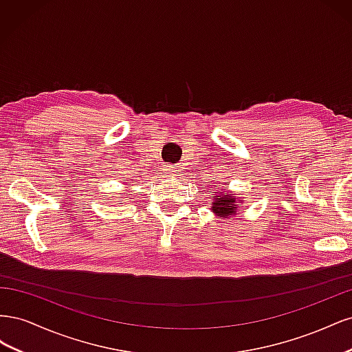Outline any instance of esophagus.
Listing matches in <instances>:
<instances>
[{
	"mask_svg": "<svg viewBox=\"0 0 352 352\" xmlns=\"http://www.w3.org/2000/svg\"><path fill=\"white\" fill-rule=\"evenodd\" d=\"M167 172H168V173H175V168H173V167H170V166H168V168H167Z\"/></svg>",
	"mask_w": 352,
	"mask_h": 352,
	"instance_id": "34e87169",
	"label": "esophagus"
}]
</instances>
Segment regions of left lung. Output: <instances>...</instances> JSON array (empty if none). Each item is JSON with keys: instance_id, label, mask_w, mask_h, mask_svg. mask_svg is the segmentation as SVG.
<instances>
[{"instance_id": "8db88e82", "label": "left lung", "mask_w": 352, "mask_h": 352, "mask_svg": "<svg viewBox=\"0 0 352 352\" xmlns=\"http://www.w3.org/2000/svg\"><path fill=\"white\" fill-rule=\"evenodd\" d=\"M217 194H219V198H216V201L212 202V211H214L216 214L220 217H228V216L235 214L236 208L241 207L238 204V202H241V201L233 197V194H229L226 197H221L220 192H217Z\"/></svg>"}]
</instances>
